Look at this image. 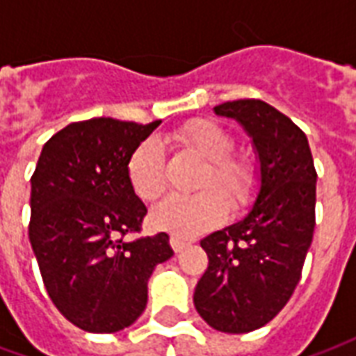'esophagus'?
<instances>
[{"mask_svg":"<svg viewBox=\"0 0 356 356\" xmlns=\"http://www.w3.org/2000/svg\"><path fill=\"white\" fill-rule=\"evenodd\" d=\"M170 244L171 248H173V250L179 254V252H183V250L188 246V240L183 238V236H177V234H173V236L170 238Z\"/></svg>","mask_w":356,"mask_h":356,"instance_id":"esophagus-1","label":"esophagus"}]
</instances>
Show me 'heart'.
Returning a JSON list of instances; mask_svg holds the SVG:
<instances>
[{"instance_id": "obj_1", "label": "heart", "mask_w": 356, "mask_h": 356, "mask_svg": "<svg viewBox=\"0 0 356 356\" xmlns=\"http://www.w3.org/2000/svg\"><path fill=\"white\" fill-rule=\"evenodd\" d=\"M171 140L206 162L196 194H175L163 200L152 213L158 229L177 236H194L216 227L227 206L238 211L252 200L257 171L246 156L232 154L234 139L223 125L208 118H196L171 133ZM127 177L140 200L152 202L165 193L168 165L158 139H145L129 156Z\"/></svg>"}]
</instances>
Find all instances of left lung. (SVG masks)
I'll list each match as a JSON object with an SVG mask.
<instances>
[{
  "mask_svg": "<svg viewBox=\"0 0 356 356\" xmlns=\"http://www.w3.org/2000/svg\"><path fill=\"white\" fill-rule=\"evenodd\" d=\"M213 110L252 137L261 188L242 221L200 242L209 263L194 307L211 328L246 334L282 311L301 278L314 232L316 170L305 133L275 106L240 99Z\"/></svg>",
  "mask_w": 356,
  "mask_h": 356,
  "instance_id": "1",
  "label": "left lung"
}]
</instances>
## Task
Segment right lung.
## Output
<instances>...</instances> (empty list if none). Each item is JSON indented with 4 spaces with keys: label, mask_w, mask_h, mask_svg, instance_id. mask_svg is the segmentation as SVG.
Instances as JSON below:
<instances>
[{
    "label": "right lung",
    "mask_w": 356,
    "mask_h": 356,
    "mask_svg": "<svg viewBox=\"0 0 356 356\" xmlns=\"http://www.w3.org/2000/svg\"><path fill=\"white\" fill-rule=\"evenodd\" d=\"M160 125L93 118L45 145L32 175L28 236L51 301L78 328L112 334L139 318L148 278L173 255L170 236L129 240L147 206L131 188L127 162Z\"/></svg>",
    "instance_id": "add662e5"
}]
</instances>
